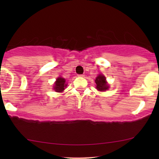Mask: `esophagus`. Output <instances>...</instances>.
<instances>
[{"label": "esophagus", "mask_w": 159, "mask_h": 159, "mask_svg": "<svg viewBox=\"0 0 159 159\" xmlns=\"http://www.w3.org/2000/svg\"><path fill=\"white\" fill-rule=\"evenodd\" d=\"M79 77H84V74H79L78 75Z\"/></svg>", "instance_id": "esophagus-1"}]
</instances>
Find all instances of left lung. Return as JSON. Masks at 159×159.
<instances>
[{"mask_svg":"<svg viewBox=\"0 0 159 159\" xmlns=\"http://www.w3.org/2000/svg\"><path fill=\"white\" fill-rule=\"evenodd\" d=\"M97 89L99 91H105L109 89V85L106 82V78L103 75L99 74L95 79Z\"/></svg>","mask_w":159,"mask_h":159,"instance_id":"1","label":"left lung"}]
</instances>
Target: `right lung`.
Instances as JSON below:
<instances>
[{
    "label": "right lung",
    "mask_w": 159,
    "mask_h": 159,
    "mask_svg": "<svg viewBox=\"0 0 159 159\" xmlns=\"http://www.w3.org/2000/svg\"><path fill=\"white\" fill-rule=\"evenodd\" d=\"M66 85L65 84V79L64 78L59 77L57 79V81L55 82V85H54V90L56 92H62L64 90V88H66Z\"/></svg>",
    "instance_id": "right-lung-1"
}]
</instances>
